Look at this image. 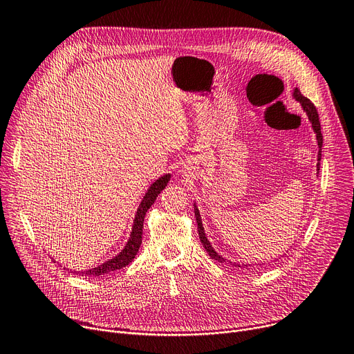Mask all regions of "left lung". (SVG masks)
Returning a JSON list of instances; mask_svg holds the SVG:
<instances>
[{
	"instance_id": "8db88e82",
	"label": "left lung",
	"mask_w": 354,
	"mask_h": 354,
	"mask_svg": "<svg viewBox=\"0 0 354 354\" xmlns=\"http://www.w3.org/2000/svg\"><path fill=\"white\" fill-rule=\"evenodd\" d=\"M292 96H294V99L295 100H298V102L301 104V108H302V111H304L306 113H307V118H308V121H310V124H311V127H313V131L315 132V138H317V144H318V157H317V170H319V161H322V147H323V136H322V125H319V118H318V112H317V109H315V106H314V104L311 102L310 99H307L306 96H302L301 95V92L295 88L294 89V93H292ZM318 173V171H317ZM194 216H196V222H197V229H198V238H200V242H201V245H203V248L206 249V252L207 254L210 255V258L212 259H214V261H217V262H226V259L222 257V255H218L217 252L214 250V248L210 245V242H209V239H207V236H206V233H205V227H203V223H201V217H200V212H198V209H197V206H196V203H194ZM232 265H234V266H238V268H248V265H245V263H232Z\"/></svg>"
}]
</instances>
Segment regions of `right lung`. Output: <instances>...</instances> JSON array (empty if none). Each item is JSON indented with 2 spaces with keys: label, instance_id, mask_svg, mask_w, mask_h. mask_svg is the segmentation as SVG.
I'll use <instances>...</instances> for the list:
<instances>
[{
  "label": "right lung",
  "instance_id": "right-lung-1",
  "mask_svg": "<svg viewBox=\"0 0 354 354\" xmlns=\"http://www.w3.org/2000/svg\"><path fill=\"white\" fill-rule=\"evenodd\" d=\"M171 174H164L161 176L158 180H156L153 184H151L149 189L147 190L144 198L141 200V203L137 209L136 213V218H133V225H132V230L129 234V239L125 245V248L118 254L116 257H113L112 259L100 263L92 269H88V271H75V274L79 275H85V277H99V275H105L113 271H118L124 266H127L129 262L133 261L136 258L137 252L142 243V227H144V217L145 213L148 212V209L154 205L156 198L158 197V194L165 189L167 183L170 181Z\"/></svg>",
  "mask_w": 354,
  "mask_h": 354
}]
</instances>
